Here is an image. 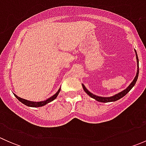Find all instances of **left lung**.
Here are the masks:
<instances>
[{
  "mask_svg": "<svg viewBox=\"0 0 146 146\" xmlns=\"http://www.w3.org/2000/svg\"><path fill=\"white\" fill-rule=\"evenodd\" d=\"M134 51H135V52H136V61H137L136 75V76H135V78H134V79H133V81L131 82L130 85H129V86H128L127 88H126V89L123 90H122L121 92H119V93L116 94V95H113V96H111V97H100V96H98V95L92 94V92H90V91L88 90L86 88H85V86L83 85V84H82V88H83L84 91H85V92H86V93L88 94V95H89L90 97H91L92 98L95 99V100L100 102L106 103V102H115V101L118 100H120L121 98H123V96H125V95H126V94H127L128 92H129V91H130L133 88V87L135 85V84H136V82L137 81V79H138V73H139V66H138V55H137V53H136V50H134Z\"/></svg>",
  "mask_w": 146,
  "mask_h": 146,
  "instance_id": "obj_1",
  "label": "left lung"
}]
</instances>
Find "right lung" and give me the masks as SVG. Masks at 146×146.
Listing matches in <instances>:
<instances>
[{"instance_id": "add662e5", "label": "right lung", "mask_w": 146, "mask_h": 146, "mask_svg": "<svg viewBox=\"0 0 146 146\" xmlns=\"http://www.w3.org/2000/svg\"><path fill=\"white\" fill-rule=\"evenodd\" d=\"M60 91H61V88L58 90V91H57V92H56L54 95H52L51 97H50L49 98L46 99V100L40 101V102L29 101V100H27L23 99V98H20V97H18L17 95H16L15 94H14V95L15 96V98H17L19 101L21 102L23 104H25L26 106H28V107H43V106L46 105V104H48V103L54 101V100L57 98V96H58V93H59Z\"/></svg>"}]
</instances>
